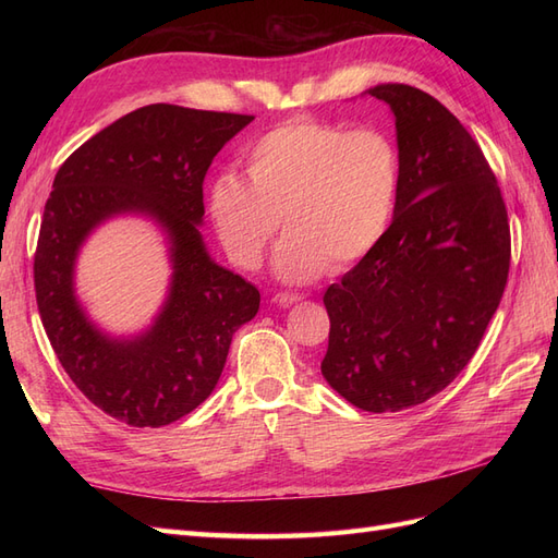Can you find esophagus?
<instances>
[{
  "label": "esophagus",
  "mask_w": 558,
  "mask_h": 558,
  "mask_svg": "<svg viewBox=\"0 0 558 558\" xmlns=\"http://www.w3.org/2000/svg\"><path fill=\"white\" fill-rule=\"evenodd\" d=\"M302 300V295H298V293H277L275 295V302L277 305H281V307H291V305H295V302H300Z\"/></svg>",
  "instance_id": "34e87169"
}]
</instances>
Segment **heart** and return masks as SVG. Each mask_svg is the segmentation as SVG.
<instances>
[{
    "label": "heart",
    "mask_w": 558,
    "mask_h": 558,
    "mask_svg": "<svg viewBox=\"0 0 558 558\" xmlns=\"http://www.w3.org/2000/svg\"><path fill=\"white\" fill-rule=\"evenodd\" d=\"M248 175L223 172L211 185V218L228 256L256 267L283 226L277 272L305 281L367 258L391 226L400 154L377 128L291 118L251 144Z\"/></svg>",
    "instance_id": "obj_1"
}]
</instances>
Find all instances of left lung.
I'll list each match as a JSON object with an SVG mask.
<instances>
[{
    "label": "left lung",
    "instance_id": "1",
    "mask_svg": "<svg viewBox=\"0 0 558 558\" xmlns=\"http://www.w3.org/2000/svg\"><path fill=\"white\" fill-rule=\"evenodd\" d=\"M400 191L367 258L328 286L320 373L365 412H400L440 393L475 356L510 272V223L482 148L428 93L384 83Z\"/></svg>",
    "mask_w": 558,
    "mask_h": 558
}]
</instances>
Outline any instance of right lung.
<instances>
[{"label":"right lung","mask_w":558,"mask_h":558,"mask_svg":"<svg viewBox=\"0 0 558 558\" xmlns=\"http://www.w3.org/2000/svg\"><path fill=\"white\" fill-rule=\"evenodd\" d=\"M253 116L148 105L97 132L62 162L35 251L37 307L64 373L95 408L134 428H160L205 402L232 335L258 314L253 283L216 265L197 226L207 170ZM128 210L171 234L175 275L155 328L111 341L73 298V260L87 232Z\"/></svg>","instance_id":"1"}]
</instances>
